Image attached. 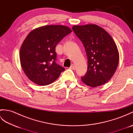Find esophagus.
Returning <instances> with one entry per match:
<instances>
[{
  "label": "esophagus",
  "instance_id": "1",
  "mask_svg": "<svg viewBox=\"0 0 133 133\" xmlns=\"http://www.w3.org/2000/svg\"><path fill=\"white\" fill-rule=\"evenodd\" d=\"M70 69H71V70H74L75 69V65H74V64H72L71 66H70Z\"/></svg>",
  "mask_w": 133,
  "mask_h": 133
}]
</instances>
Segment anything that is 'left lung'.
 I'll return each mask as SVG.
<instances>
[{
    "mask_svg": "<svg viewBox=\"0 0 133 133\" xmlns=\"http://www.w3.org/2000/svg\"><path fill=\"white\" fill-rule=\"evenodd\" d=\"M86 50L87 71L81 79L86 85L95 87L107 82L119 63L117 45L109 33L96 24L72 27Z\"/></svg>",
    "mask_w": 133,
    "mask_h": 133,
    "instance_id": "obj_1",
    "label": "left lung"
}]
</instances>
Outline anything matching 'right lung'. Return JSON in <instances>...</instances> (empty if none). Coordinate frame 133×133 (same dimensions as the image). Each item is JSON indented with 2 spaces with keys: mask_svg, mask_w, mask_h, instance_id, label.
Returning <instances> with one entry per match:
<instances>
[{
  "mask_svg": "<svg viewBox=\"0 0 133 133\" xmlns=\"http://www.w3.org/2000/svg\"><path fill=\"white\" fill-rule=\"evenodd\" d=\"M72 32L62 25H48L31 31L20 50L22 69L30 80L41 86L54 82L64 68L56 64L55 47Z\"/></svg>",
  "mask_w": 133,
  "mask_h": 133,
  "instance_id": "obj_1",
  "label": "right lung"
}]
</instances>
